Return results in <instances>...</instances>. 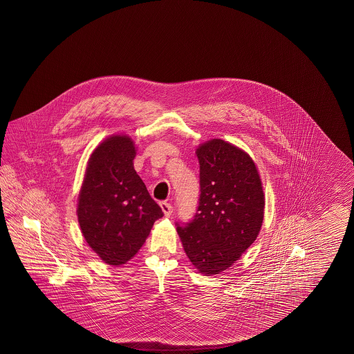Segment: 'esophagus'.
<instances>
[{
    "label": "esophagus",
    "mask_w": 354,
    "mask_h": 354,
    "mask_svg": "<svg viewBox=\"0 0 354 354\" xmlns=\"http://www.w3.org/2000/svg\"><path fill=\"white\" fill-rule=\"evenodd\" d=\"M160 207H162V210H163L166 216H171V215H172V212H174V207H172V205H171V203H166V201H162V203H160Z\"/></svg>",
    "instance_id": "obj_1"
}]
</instances>
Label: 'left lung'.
I'll return each instance as SVG.
<instances>
[{"label":"left lung","instance_id":"left-lung-1","mask_svg":"<svg viewBox=\"0 0 354 354\" xmlns=\"http://www.w3.org/2000/svg\"><path fill=\"white\" fill-rule=\"evenodd\" d=\"M200 198L194 218L177 225L191 263L205 276L233 266L263 223L264 194L248 153L221 139L198 145Z\"/></svg>","mask_w":354,"mask_h":354}]
</instances>
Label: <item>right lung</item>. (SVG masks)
Returning <instances> with one entry per match:
<instances>
[{"label": "right lung", "instance_id": "add662e5", "mask_svg": "<svg viewBox=\"0 0 354 354\" xmlns=\"http://www.w3.org/2000/svg\"><path fill=\"white\" fill-rule=\"evenodd\" d=\"M136 145L128 136L105 139L91 154L78 196L84 239L105 263L121 266L143 247L163 216L134 169Z\"/></svg>", "mask_w": 354, "mask_h": 354}]
</instances>
